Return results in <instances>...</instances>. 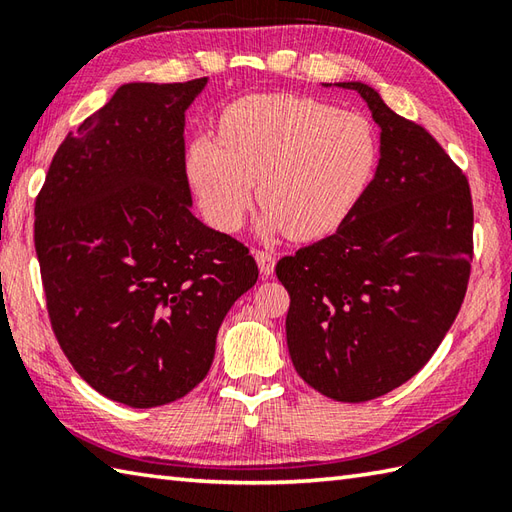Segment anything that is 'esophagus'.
<instances>
[{"label": "esophagus", "mask_w": 512, "mask_h": 512, "mask_svg": "<svg viewBox=\"0 0 512 512\" xmlns=\"http://www.w3.org/2000/svg\"><path fill=\"white\" fill-rule=\"evenodd\" d=\"M255 259H257L259 270H262V275L268 277L275 273V264H277L275 253H270V250H255Z\"/></svg>", "instance_id": "esophagus-1"}]
</instances>
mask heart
I'll use <instances>...</instances> for the list:
<instances>
[{
    "instance_id": "obj_1",
    "label": "heart",
    "mask_w": 512,
    "mask_h": 512,
    "mask_svg": "<svg viewBox=\"0 0 512 512\" xmlns=\"http://www.w3.org/2000/svg\"><path fill=\"white\" fill-rule=\"evenodd\" d=\"M378 165L365 114L292 94H255L220 114V136H195L184 167L217 231L235 233L255 202L262 231L292 239L332 233L363 198Z\"/></svg>"
}]
</instances>
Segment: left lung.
I'll return each instance as SVG.
<instances>
[{
	"label": "left lung",
	"mask_w": 512,
	"mask_h": 512,
	"mask_svg": "<svg viewBox=\"0 0 512 512\" xmlns=\"http://www.w3.org/2000/svg\"><path fill=\"white\" fill-rule=\"evenodd\" d=\"M380 160L363 198L317 244L281 257L290 295L288 352L319 394L365 402L407 383L449 332L469 286V180L427 129L389 110L365 83Z\"/></svg>",
	"instance_id": "left-lung-1"
}]
</instances>
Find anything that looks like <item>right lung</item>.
Listing matches in <instances>:
<instances>
[{
  "label": "right lung",
  "mask_w": 512,
  "mask_h": 512,
  "mask_svg": "<svg viewBox=\"0 0 512 512\" xmlns=\"http://www.w3.org/2000/svg\"><path fill=\"white\" fill-rule=\"evenodd\" d=\"M206 81L121 85L65 136L35 202L54 336L127 407L202 383L226 312L259 277L242 242L191 213L184 112Z\"/></svg>",
  "instance_id": "obj_1"
}]
</instances>
